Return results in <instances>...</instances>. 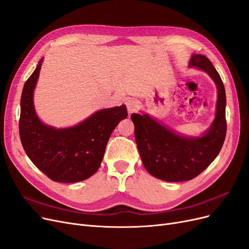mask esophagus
I'll list each match as a JSON object with an SVG mask.
<instances>
[{
  "instance_id": "esophagus-1",
  "label": "esophagus",
  "mask_w": 249,
  "mask_h": 249,
  "mask_svg": "<svg viewBox=\"0 0 249 249\" xmlns=\"http://www.w3.org/2000/svg\"><path fill=\"white\" fill-rule=\"evenodd\" d=\"M124 105L126 106V109H127L128 113H130V114L135 112L137 107H138V104H137L136 100H134V99H127V100H125L124 101Z\"/></svg>"
}]
</instances>
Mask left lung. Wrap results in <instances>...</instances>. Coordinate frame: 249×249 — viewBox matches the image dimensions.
Segmentation results:
<instances>
[{"label":"left lung","mask_w":249,"mask_h":249,"mask_svg":"<svg viewBox=\"0 0 249 249\" xmlns=\"http://www.w3.org/2000/svg\"><path fill=\"white\" fill-rule=\"evenodd\" d=\"M190 67L208 73L217 87L216 115L206 134L199 138H185L146 114L131 115L135 140L145 169L165 181H186L201 174L217 157L227 134L226 90L218 72L208 57L202 54H194Z\"/></svg>","instance_id":"8db88e82"}]
</instances>
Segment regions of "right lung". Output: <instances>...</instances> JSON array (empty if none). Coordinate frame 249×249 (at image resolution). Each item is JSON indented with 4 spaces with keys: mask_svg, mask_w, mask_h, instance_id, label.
<instances>
[{
    "mask_svg": "<svg viewBox=\"0 0 249 249\" xmlns=\"http://www.w3.org/2000/svg\"><path fill=\"white\" fill-rule=\"evenodd\" d=\"M41 62L25 81L20 99L19 136L25 153L40 171L56 182H78L95 174L111 133L126 118L124 105L103 109L81 124L56 130L37 117L33 104Z\"/></svg>",
    "mask_w": 249,
    "mask_h": 249,
    "instance_id": "obj_1",
    "label": "right lung"
}]
</instances>
